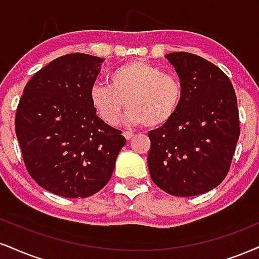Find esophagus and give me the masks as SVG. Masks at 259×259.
<instances>
[{"mask_svg": "<svg viewBox=\"0 0 259 259\" xmlns=\"http://www.w3.org/2000/svg\"><path fill=\"white\" fill-rule=\"evenodd\" d=\"M123 136H124V138H125L126 140H130V139L134 138V134L130 133V132H123Z\"/></svg>", "mask_w": 259, "mask_h": 259, "instance_id": "esophagus-1", "label": "esophagus"}]
</instances>
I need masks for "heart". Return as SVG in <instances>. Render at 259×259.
I'll list each match as a JSON object with an SVG mask.
<instances>
[{
    "mask_svg": "<svg viewBox=\"0 0 259 259\" xmlns=\"http://www.w3.org/2000/svg\"><path fill=\"white\" fill-rule=\"evenodd\" d=\"M108 82L110 85L93 84L89 90L95 113L108 125H116L125 105L130 124H143L149 129L164 126L174 119L182 104L181 80L145 60L117 67Z\"/></svg>",
    "mask_w": 259,
    "mask_h": 259,
    "instance_id": "b5f03b06",
    "label": "heart"
}]
</instances>
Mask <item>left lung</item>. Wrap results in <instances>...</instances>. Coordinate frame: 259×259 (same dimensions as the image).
Wrapping results in <instances>:
<instances>
[{"mask_svg": "<svg viewBox=\"0 0 259 259\" xmlns=\"http://www.w3.org/2000/svg\"><path fill=\"white\" fill-rule=\"evenodd\" d=\"M165 58L179 74L183 99L170 123L148 133V170L164 192L193 197L228 174L240 135L238 101L228 76L212 62L186 52Z\"/></svg>", "mask_w": 259, "mask_h": 259, "instance_id": "8db88e82", "label": "left lung"}]
</instances>
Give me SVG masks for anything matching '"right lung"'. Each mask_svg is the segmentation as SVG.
<instances>
[{"label": "right lung", "mask_w": 259, "mask_h": 259, "mask_svg": "<svg viewBox=\"0 0 259 259\" xmlns=\"http://www.w3.org/2000/svg\"><path fill=\"white\" fill-rule=\"evenodd\" d=\"M104 59L60 57L31 77L15 114L30 176L53 194L87 198L110 181L126 140L96 116L89 90Z\"/></svg>", "instance_id": "right-lung-1"}]
</instances>
